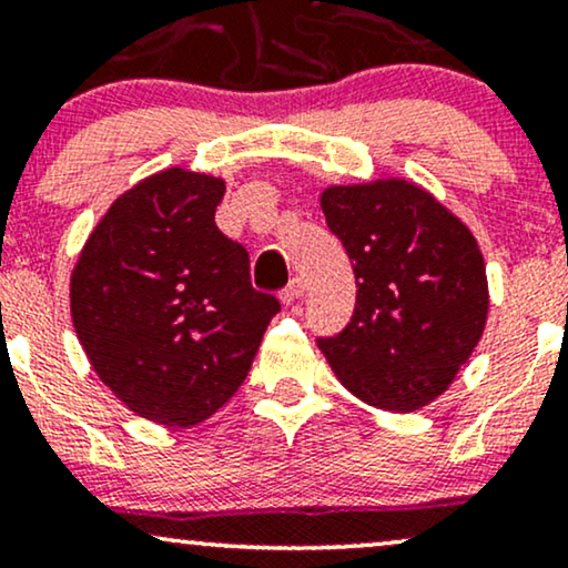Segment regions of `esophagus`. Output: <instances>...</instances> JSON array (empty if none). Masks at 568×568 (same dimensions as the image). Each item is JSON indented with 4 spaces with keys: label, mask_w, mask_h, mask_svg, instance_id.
I'll return each instance as SVG.
<instances>
[{
    "label": "esophagus",
    "mask_w": 568,
    "mask_h": 568,
    "mask_svg": "<svg viewBox=\"0 0 568 568\" xmlns=\"http://www.w3.org/2000/svg\"><path fill=\"white\" fill-rule=\"evenodd\" d=\"M304 296V283H302V277H293L288 285H285L283 288V293H280V302L283 304H293V302H298V298Z\"/></svg>",
    "instance_id": "34e87169"
}]
</instances>
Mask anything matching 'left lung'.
Segmentation results:
<instances>
[{"label":"left lung","mask_w":568,"mask_h":568,"mask_svg":"<svg viewBox=\"0 0 568 568\" xmlns=\"http://www.w3.org/2000/svg\"><path fill=\"white\" fill-rule=\"evenodd\" d=\"M328 230L355 270V315L321 338L336 379L368 406L425 408L470 361L488 317L478 240L427 189L374 179L323 189Z\"/></svg>","instance_id":"left-lung-1"}]
</instances>
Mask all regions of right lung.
<instances>
[{
	"label": "right lung",
	"mask_w": 568,
	"mask_h": 568,
	"mask_svg": "<svg viewBox=\"0 0 568 568\" xmlns=\"http://www.w3.org/2000/svg\"><path fill=\"white\" fill-rule=\"evenodd\" d=\"M224 192L186 168L149 175L112 202L71 272V321L98 379L165 427L197 425L237 393L280 310L219 232Z\"/></svg>",
	"instance_id": "1"
}]
</instances>
